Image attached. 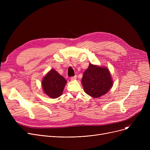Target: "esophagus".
<instances>
[{
  "instance_id": "1",
  "label": "esophagus",
  "mask_w": 150,
  "mask_h": 150,
  "mask_svg": "<svg viewBox=\"0 0 150 150\" xmlns=\"http://www.w3.org/2000/svg\"><path fill=\"white\" fill-rule=\"evenodd\" d=\"M76 79V76H71L70 77V80H75Z\"/></svg>"
}]
</instances>
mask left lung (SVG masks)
Returning a JSON list of instances; mask_svg holds the SVG:
<instances>
[{
	"label": "left lung",
	"instance_id": "8db88e82",
	"mask_svg": "<svg viewBox=\"0 0 150 150\" xmlns=\"http://www.w3.org/2000/svg\"><path fill=\"white\" fill-rule=\"evenodd\" d=\"M81 80L85 92L93 98L105 95L111 88L113 83L108 69L92 64L84 72Z\"/></svg>",
	"mask_w": 150,
	"mask_h": 150
}]
</instances>
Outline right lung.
I'll return each mask as SVG.
<instances>
[{
    "instance_id": "add662e5",
    "label": "right lung",
    "mask_w": 150,
    "mask_h": 150,
    "mask_svg": "<svg viewBox=\"0 0 150 150\" xmlns=\"http://www.w3.org/2000/svg\"><path fill=\"white\" fill-rule=\"evenodd\" d=\"M67 83L65 78L52 69L43 78L42 86L44 93L52 98L59 97Z\"/></svg>"
}]
</instances>
